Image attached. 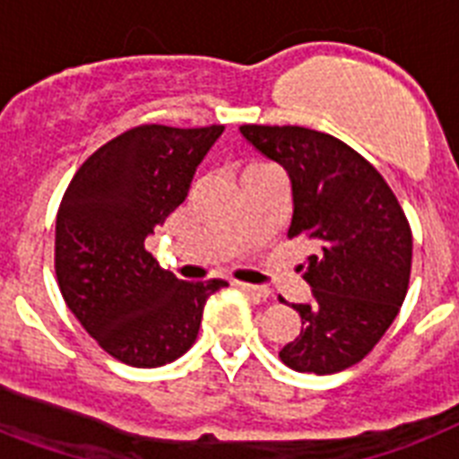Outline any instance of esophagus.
Returning a JSON list of instances; mask_svg holds the SVG:
<instances>
[{
	"instance_id": "34e87169",
	"label": "esophagus",
	"mask_w": 459,
	"mask_h": 459,
	"mask_svg": "<svg viewBox=\"0 0 459 459\" xmlns=\"http://www.w3.org/2000/svg\"><path fill=\"white\" fill-rule=\"evenodd\" d=\"M238 287L245 289L247 294H252L254 299H259V301H265L268 296H271V289L261 287V284H247V282H238Z\"/></svg>"
}]
</instances>
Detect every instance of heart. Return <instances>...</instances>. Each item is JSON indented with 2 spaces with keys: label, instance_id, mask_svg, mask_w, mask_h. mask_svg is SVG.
I'll return each mask as SVG.
<instances>
[{
  "label": "heart",
  "instance_id": "obj_1",
  "mask_svg": "<svg viewBox=\"0 0 459 459\" xmlns=\"http://www.w3.org/2000/svg\"><path fill=\"white\" fill-rule=\"evenodd\" d=\"M256 168H264V165H261V163H249V165H245V170H242V172H249V170H256Z\"/></svg>",
  "mask_w": 459,
  "mask_h": 459
}]
</instances>
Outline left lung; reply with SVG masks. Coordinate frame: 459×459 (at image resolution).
I'll list each match as a JSON object with an SVG mask.
<instances>
[{
    "mask_svg": "<svg viewBox=\"0 0 459 459\" xmlns=\"http://www.w3.org/2000/svg\"><path fill=\"white\" fill-rule=\"evenodd\" d=\"M240 134L284 168L291 184L289 238L313 240L296 303L301 333L280 359L301 373H338L361 361L399 315L411 280L413 236L392 188L345 142L301 126H240Z\"/></svg>",
    "mask_w": 459,
    "mask_h": 459,
    "instance_id": "1",
    "label": "left lung"
}]
</instances>
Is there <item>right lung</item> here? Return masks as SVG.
Listing matches in <instances>:
<instances>
[{
	"label": "right lung",
	"instance_id": "1",
	"mask_svg": "<svg viewBox=\"0 0 459 459\" xmlns=\"http://www.w3.org/2000/svg\"><path fill=\"white\" fill-rule=\"evenodd\" d=\"M223 126H140L81 165L56 219V275L67 307L114 359L156 368L195 342L226 280L184 282L144 249L182 205Z\"/></svg>",
	"mask_w": 459,
	"mask_h": 459
}]
</instances>
